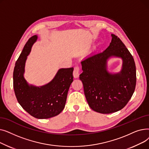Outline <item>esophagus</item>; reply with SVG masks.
<instances>
[{
    "mask_svg": "<svg viewBox=\"0 0 149 149\" xmlns=\"http://www.w3.org/2000/svg\"><path fill=\"white\" fill-rule=\"evenodd\" d=\"M80 70V68L79 66H76L74 67V69L73 71V75H74V77L75 78V79H77V78L79 77Z\"/></svg>",
    "mask_w": 149,
    "mask_h": 149,
    "instance_id": "34e87169",
    "label": "esophagus"
}]
</instances>
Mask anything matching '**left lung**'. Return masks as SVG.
Instances as JSON below:
<instances>
[{
  "label": "left lung",
  "instance_id": "obj_1",
  "mask_svg": "<svg viewBox=\"0 0 149 149\" xmlns=\"http://www.w3.org/2000/svg\"><path fill=\"white\" fill-rule=\"evenodd\" d=\"M112 41L103 52L92 54L81 63L80 75L84 95L90 107L97 112L111 113L126 106L134 93L136 82V66L132 54L120 38L112 34ZM112 56L123 61L122 71L109 73L107 60Z\"/></svg>",
  "mask_w": 149,
  "mask_h": 149
}]
</instances>
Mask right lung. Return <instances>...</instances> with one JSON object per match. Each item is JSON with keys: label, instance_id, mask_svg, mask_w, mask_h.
I'll use <instances>...</instances> for the list:
<instances>
[{"label": "right lung", "instance_id": "obj_1", "mask_svg": "<svg viewBox=\"0 0 149 149\" xmlns=\"http://www.w3.org/2000/svg\"><path fill=\"white\" fill-rule=\"evenodd\" d=\"M37 36L31 37L15 64L13 87L19 103L29 114L38 119L58 115L65 106L68 92L73 81V68L58 70L54 79L41 87L29 85L25 79V61Z\"/></svg>", "mask_w": 149, "mask_h": 149}]
</instances>
